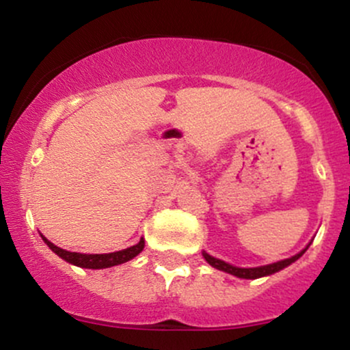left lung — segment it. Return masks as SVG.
<instances>
[{
    "label": "left lung",
    "mask_w": 350,
    "mask_h": 350,
    "mask_svg": "<svg viewBox=\"0 0 350 350\" xmlns=\"http://www.w3.org/2000/svg\"><path fill=\"white\" fill-rule=\"evenodd\" d=\"M304 252H306V248H304L303 252H299L298 255L291 256V258L281 260V262H276V263H271V265H265V267H258V268H237V267H232V265L222 262V260L214 258V256H211L208 253H204V258L207 260L208 265H212V267L217 268V270L230 273V275L237 276V278L255 280V278H262V276H268V275H271V273L283 270L284 267H288V265L296 262V260H298Z\"/></svg>",
    "instance_id": "1"
}]
</instances>
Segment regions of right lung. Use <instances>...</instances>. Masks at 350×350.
<instances>
[{
	"mask_svg": "<svg viewBox=\"0 0 350 350\" xmlns=\"http://www.w3.org/2000/svg\"><path fill=\"white\" fill-rule=\"evenodd\" d=\"M42 240L47 243V247H49L52 252L57 253L60 258H64L66 262H69L80 268H94V270L110 268V267H115V265H122L124 262H128V260L135 258V256L144 248V240L142 239L138 243L133 245V247L124 248V250L113 252V253H103V255H87V253L67 252L64 250V248H59L57 245L51 243L46 237H42Z\"/></svg>",
	"mask_w": 350,
	"mask_h": 350,
	"instance_id": "right-lung-1",
	"label": "right lung"
}]
</instances>
